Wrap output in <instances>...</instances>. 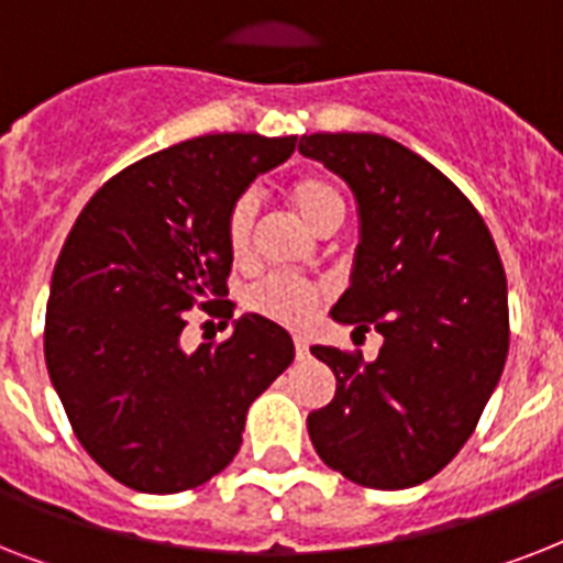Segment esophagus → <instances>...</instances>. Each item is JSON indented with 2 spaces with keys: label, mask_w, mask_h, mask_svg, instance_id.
I'll use <instances>...</instances> for the list:
<instances>
[{
  "label": "esophagus",
  "mask_w": 563,
  "mask_h": 563,
  "mask_svg": "<svg viewBox=\"0 0 563 563\" xmlns=\"http://www.w3.org/2000/svg\"><path fill=\"white\" fill-rule=\"evenodd\" d=\"M295 353H298V360H307L309 356V344L303 335H295Z\"/></svg>",
  "instance_id": "esophagus-1"
}]
</instances>
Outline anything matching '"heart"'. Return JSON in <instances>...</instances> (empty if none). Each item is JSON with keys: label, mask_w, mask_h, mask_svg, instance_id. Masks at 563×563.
<instances>
[{"label": "heart", "mask_w": 563, "mask_h": 563, "mask_svg": "<svg viewBox=\"0 0 563 563\" xmlns=\"http://www.w3.org/2000/svg\"><path fill=\"white\" fill-rule=\"evenodd\" d=\"M291 203L298 207L309 228L324 224L333 212L344 210L342 195L333 184L321 178H300L289 189ZM256 216V195L242 192L236 201L230 203L228 216H224V236L233 251V256H242L251 245V230H254ZM321 291L316 283L295 277V274H268L263 280L251 283L242 295V307L260 318H268L274 324L300 327L307 324L312 312L318 309Z\"/></svg>", "instance_id": "1"}]
</instances>
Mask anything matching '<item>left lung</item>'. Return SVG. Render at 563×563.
<instances>
[{
  "mask_svg": "<svg viewBox=\"0 0 563 563\" xmlns=\"http://www.w3.org/2000/svg\"><path fill=\"white\" fill-rule=\"evenodd\" d=\"M298 152L351 184L362 239L333 318L374 327L383 347H312L335 397L307 418L327 467L400 490L453 462L508 356V286L488 224L453 180L379 134L300 136Z\"/></svg>",
  "mask_w": 563,
  "mask_h": 563,
  "instance_id": "obj_1",
  "label": "left lung"
}]
</instances>
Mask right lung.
<instances>
[{"mask_svg":"<svg viewBox=\"0 0 563 563\" xmlns=\"http://www.w3.org/2000/svg\"><path fill=\"white\" fill-rule=\"evenodd\" d=\"M298 136L207 134L104 184L52 274L43 351L75 438L143 494H178L233 462L247 406L295 360L291 335L242 316L224 342L180 347L189 309L228 316L224 216Z\"/></svg>","mask_w":563,"mask_h":563,"instance_id":"right-lung-1","label":"right lung"}]
</instances>
